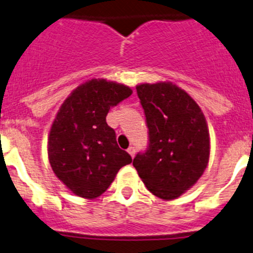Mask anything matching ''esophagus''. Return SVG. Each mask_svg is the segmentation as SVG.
Returning a JSON list of instances; mask_svg holds the SVG:
<instances>
[{
  "mask_svg": "<svg viewBox=\"0 0 253 253\" xmlns=\"http://www.w3.org/2000/svg\"><path fill=\"white\" fill-rule=\"evenodd\" d=\"M127 152H128V153H129V155H131V157L133 158L134 155H136V148H134V147H129V148H128V150H127Z\"/></svg>",
  "mask_w": 253,
  "mask_h": 253,
  "instance_id": "1",
  "label": "esophagus"
}]
</instances>
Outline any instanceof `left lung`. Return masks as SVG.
Here are the masks:
<instances>
[{
    "label": "left lung",
    "instance_id": "1",
    "mask_svg": "<svg viewBox=\"0 0 253 253\" xmlns=\"http://www.w3.org/2000/svg\"><path fill=\"white\" fill-rule=\"evenodd\" d=\"M149 143L133 159L148 190L163 200H175L192 187L209 160L208 126L200 106L175 84H139Z\"/></svg>",
    "mask_w": 253,
    "mask_h": 253
}]
</instances>
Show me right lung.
I'll list each match as a JSON object with an SVG mask.
<instances>
[{
  "mask_svg": "<svg viewBox=\"0 0 253 253\" xmlns=\"http://www.w3.org/2000/svg\"><path fill=\"white\" fill-rule=\"evenodd\" d=\"M132 94L131 88L91 79L71 93L48 134V160L55 175L79 197L103 195L119 170L132 162L117 145L106 115Z\"/></svg>",
  "mask_w": 253,
  "mask_h": 253,
  "instance_id": "obj_1",
  "label": "right lung"
}]
</instances>
